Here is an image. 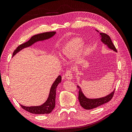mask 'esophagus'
I'll list each match as a JSON object with an SVG mask.
<instances>
[{"instance_id":"1","label":"esophagus","mask_w":132,"mask_h":132,"mask_svg":"<svg viewBox=\"0 0 132 132\" xmlns=\"http://www.w3.org/2000/svg\"><path fill=\"white\" fill-rule=\"evenodd\" d=\"M72 69H69L68 70L66 73H65V77L67 79H72Z\"/></svg>"}]
</instances>
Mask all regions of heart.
Returning <instances> with one entry per match:
<instances>
[{
	"mask_svg": "<svg viewBox=\"0 0 132 132\" xmlns=\"http://www.w3.org/2000/svg\"><path fill=\"white\" fill-rule=\"evenodd\" d=\"M82 43V40L80 38H76L71 40L67 44L65 48L63 49L62 52V54L67 56H72L74 55L76 53L78 49ZM82 50H81L79 53V59L81 60L82 56Z\"/></svg>",
	"mask_w": 132,
	"mask_h": 132,
	"instance_id": "obj_1",
	"label": "heart"
}]
</instances>
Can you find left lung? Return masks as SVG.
Masks as SVG:
<instances>
[{
    "mask_svg": "<svg viewBox=\"0 0 132 132\" xmlns=\"http://www.w3.org/2000/svg\"><path fill=\"white\" fill-rule=\"evenodd\" d=\"M100 34L101 36V41L110 49H111V50L117 52L116 48L114 45L113 42H112L110 36L105 33L100 32ZM77 87L79 89L78 100L79 101L80 104L82 108L87 110L96 108L97 107H98L101 105H103L110 101L112 99V98H113L115 90H114V91L112 92L111 94L107 95L105 97H102V98L97 99H89L86 98V97L84 95V94H82L80 87L79 86H77Z\"/></svg>",
    "mask_w": 132,
    "mask_h": 132,
    "instance_id": "1",
    "label": "left lung"
}]
</instances>
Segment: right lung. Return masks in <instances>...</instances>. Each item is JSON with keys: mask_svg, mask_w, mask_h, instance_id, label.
Masks as SVG:
<instances>
[{"mask_svg": "<svg viewBox=\"0 0 132 132\" xmlns=\"http://www.w3.org/2000/svg\"><path fill=\"white\" fill-rule=\"evenodd\" d=\"M55 31L46 32L41 34H37L31 37V38L28 41L24 43L19 45L17 47L13 53L12 56H14L17 53L22 50V49L30 46L35 42L46 40L49 38H51L53 36L55 35ZM61 81V77L59 76L56 79L55 81L53 84L50 95H49L48 98L45 103L40 106H25L20 104L22 108L25 110L29 112V113L35 114H50L52 111V110L55 108V97H56V90L57 85L60 83Z\"/></svg>", "mask_w": 132, "mask_h": 132, "instance_id": "add662e5", "label": "right lung"}]
</instances>
